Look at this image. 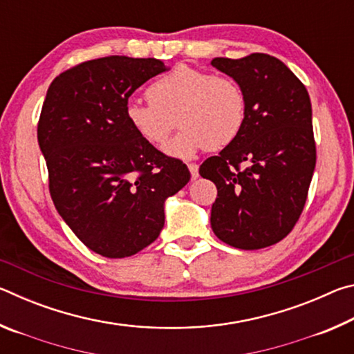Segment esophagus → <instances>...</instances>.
<instances>
[{
  "mask_svg": "<svg viewBox=\"0 0 354 354\" xmlns=\"http://www.w3.org/2000/svg\"><path fill=\"white\" fill-rule=\"evenodd\" d=\"M189 170H190V175H192V179H196L198 178V165L196 164H189Z\"/></svg>",
  "mask_w": 354,
  "mask_h": 354,
  "instance_id": "obj_1",
  "label": "esophagus"
}]
</instances>
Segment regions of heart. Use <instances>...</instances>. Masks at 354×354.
Segmentation results:
<instances>
[{
  "label": "heart",
  "instance_id": "b5f03b06",
  "mask_svg": "<svg viewBox=\"0 0 354 354\" xmlns=\"http://www.w3.org/2000/svg\"><path fill=\"white\" fill-rule=\"evenodd\" d=\"M148 100L128 101L124 117L129 128L149 145L159 147L178 120L181 133L164 147V153L175 159H190L203 148L227 147L247 120V98L234 80L189 65H179L153 82Z\"/></svg>",
  "mask_w": 354,
  "mask_h": 354
}]
</instances>
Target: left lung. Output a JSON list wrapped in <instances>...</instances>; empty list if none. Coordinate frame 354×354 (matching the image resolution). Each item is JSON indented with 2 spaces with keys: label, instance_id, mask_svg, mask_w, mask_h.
<instances>
[{
  "label": "left lung",
  "instance_id": "8db88e82",
  "mask_svg": "<svg viewBox=\"0 0 354 354\" xmlns=\"http://www.w3.org/2000/svg\"><path fill=\"white\" fill-rule=\"evenodd\" d=\"M211 65L247 98L242 133L200 165V175L217 185L212 231L241 250L270 247L295 226L315 169L309 93L286 64L263 53L215 57Z\"/></svg>",
  "mask_w": 354,
  "mask_h": 354
}]
</instances>
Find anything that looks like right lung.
<instances>
[{
    "instance_id": "add662e5",
    "label": "right lung",
    "mask_w": 354,
    "mask_h": 354,
    "mask_svg": "<svg viewBox=\"0 0 354 354\" xmlns=\"http://www.w3.org/2000/svg\"><path fill=\"white\" fill-rule=\"evenodd\" d=\"M167 70L153 57L93 59L55 77L41 107L53 203L87 248L111 259L159 237L165 200L190 179L187 165L142 140L124 117L136 88Z\"/></svg>"
}]
</instances>
